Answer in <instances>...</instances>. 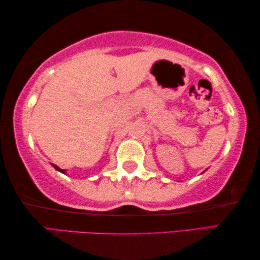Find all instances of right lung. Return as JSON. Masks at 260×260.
<instances>
[{
	"mask_svg": "<svg viewBox=\"0 0 260 260\" xmlns=\"http://www.w3.org/2000/svg\"><path fill=\"white\" fill-rule=\"evenodd\" d=\"M52 166H53V167H54V169H55V170H57V171H59V172H61V173H63V174H65V173H66V170H61V169H60V167H58L57 165H54V164H52Z\"/></svg>",
	"mask_w": 260,
	"mask_h": 260,
	"instance_id": "add662e5",
	"label": "right lung"
}]
</instances>
